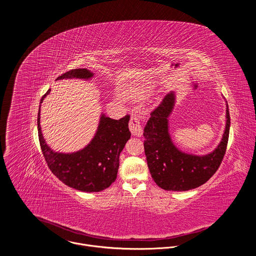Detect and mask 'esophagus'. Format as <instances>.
Returning <instances> with one entry per match:
<instances>
[{"label":"esophagus","instance_id":"34e87169","mask_svg":"<svg viewBox=\"0 0 256 256\" xmlns=\"http://www.w3.org/2000/svg\"><path fill=\"white\" fill-rule=\"evenodd\" d=\"M128 128H130V132L134 136H140L142 134V126H140V120H138V118L136 116H134V114L130 116V124H128Z\"/></svg>","mask_w":256,"mask_h":256}]
</instances>
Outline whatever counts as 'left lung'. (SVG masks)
<instances>
[{
  "instance_id": "8db88e82",
  "label": "left lung",
  "mask_w": 256,
  "mask_h": 256,
  "mask_svg": "<svg viewBox=\"0 0 256 256\" xmlns=\"http://www.w3.org/2000/svg\"><path fill=\"white\" fill-rule=\"evenodd\" d=\"M174 103L175 94L171 91L151 112L144 128V147L156 184L165 190L186 192L206 184L220 167L227 149L230 114L227 105L226 128L218 147L208 155L196 156L180 151L171 140L168 118Z\"/></svg>"
}]
</instances>
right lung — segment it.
Segmentation results:
<instances>
[{"instance_id":"obj_1","label":"right lung","mask_w":256,"mask_h":256,"mask_svg":"<svg viewBox=\"0 0 256 256\" xmlns=\"http://www.w3.org/2000/svg\"><path fill=\"white\" fill-rule=\"evenodd\" d=\"M93 72L87 68L70 70L56 80H89ZM48 90L42 98L50 94ZM130 116L116 120L101 116L97 132L86 147L74 153H58L52 151L44 138L40 128V107L38 116V128L40 148L50 171L70 188L84 192H101L116 181L120 167V155L130 138L128 130Z\"/></svg>"}]
</instances>
